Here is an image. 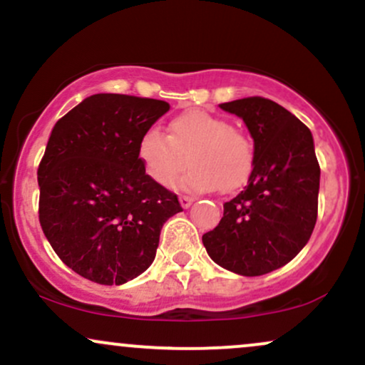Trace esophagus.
I'll return each instance as SVG.
<instances>
[{
  "label": "esophagus",
  "mask_w": 365,
  "mask_h": 365,
  "mask_svg": "<svg viewBox=\"0 0 365 365\" xmlns=\"http://www.w3.org/2000/svg\"><path fill=\"white\" fill-rule=\"evenodd\" d=\"M194 197H190V195H180V204H182V207H190L192 206V202H194Z\"/></svg>",
  "instance_id": "obj_1"
}]
</instances>
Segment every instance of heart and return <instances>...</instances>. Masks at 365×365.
<instances>
[{"instance_id":"heart-1","label":"heart","mask_w":365,"mask_h":365,"mask_svg":"<svg viewBox=\"0 0 365 365\" xmlns=\"http://www.w3.org/2000/svg\"><path fill=\"white\" fill-rule=\"evenodd\" d=\"M137 153L145 173L159 185H166L185 163L190 165L173 182L175 188L185 192L237 190L250 178L255 163L254 142L245 132L223 116L200 110L175 116L170 135L145 130Z\"/></svg>"}]
</instances>
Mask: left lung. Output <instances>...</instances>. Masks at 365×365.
<instances>
[{
    "instance_id": "left-lung-1",
    "label": "left lung",
    "mask_w": 365,
    "mask_h": 365,
    "mask_svg": "<svg viewBox=\"0 0 365 365\" xmlns=\"http://www.w3.org/2000/svg\"><path fill=\"white\" fill-rule=\"evenodd\" d=\"M240 116L254 139L255 163L244 190L223 204V217L202 244L209 257L242 276H261L290 262L312 235L321 168L312 133L271 99L220 104Z\"/></svg>"
}]
</instances>
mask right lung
<instances>
[{
	"label": "right lung",
	"mask_w": 365,
	"mask_h": 365,
	"mask_svg": "<svg viewBox=\"0 0 365 365\" xmlns=\"http://www.w3.org/2000/svg\"><path fill=\"white\" fill-rule=\"evenodd\" d=\"M166 101L94 94L54 125L37 170L39 223L70 269L99 284L137 278L156 257L178 197L145 175L137 145Z\"/></svg>",
	"instance_id": "add662e5"
}]
</instances>
